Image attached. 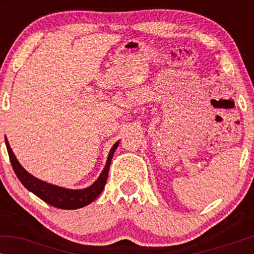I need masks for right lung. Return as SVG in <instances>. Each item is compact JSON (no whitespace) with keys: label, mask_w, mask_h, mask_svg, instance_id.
Segmentation results:
<instances>
[{"label":"right lung","mask_w":254,"mask_h":254,"mask_svg":"<svg viewBox=\"0 0 254 254\" xmlns=\"http://www.w3.org/2000/svg\"><path fill=\"white\" fill-rule=\"evenodd\" d=\"M5 144L13 171H15L16 176L18 177L20 183L25 186V189L29 190L33 194H36L38 197H40L41 200L48 204H51V206L60 208V209H77V208H82L86 206V204L91 203L103 192L107 180V176H109L111 161H112L113 154L118 148L119 142H117L112 147V149H111L106 165L99 178L96 180V183L93 185L84 190L62 189V187L51 185V184H47L37 179L36 177L30 175L29 172L22 168V165L19 164L17 158L15 157V155H13L6 138Z\"/></svg>","instance_id":"1"}]
</instances>
